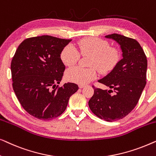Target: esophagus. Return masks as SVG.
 <instances>
[{"mask_svg": "<svg viewBox=\"0 0 156 156\" xmlns=\"http://www.w3.org/2000/svg\"><path fill=\"white\" fill-rule=\"evenodd\" d=\"M84 87H85V85H84V84H80V85H79V87H80V89H82V88H84Z\"/></svg>", "mask_w": 156, "mask_h": 156, "instance_id": "obj_1", "label": "esophagus"}]
</instances>
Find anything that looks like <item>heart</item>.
Masks as SVG:
<instances>
[{"label": "heart", "instance_id": "b5f03b06", "mask_svg": "<svg viewBox=\"0 0 156 156\" xmlns=\"http://www.w3.org/2000/svg\"><path fill=\"white\" fill-rule=\"evenodd\" d=\"M77 46L81 55L90 57L89 66L91 67L84 69L75 67L66 72V79L76 84H86L94 80L97 76L96 68L101 73L110 71L118 62L120 57L118 49L110 47L107 41L100 38H84L78 42ZM80 57V52L72 44L66 46L60 55L61 60L67 67L75 65Z\"/></svg>", "mask_w": 156, "mask_h": 156}]
</instances>
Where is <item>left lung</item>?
Masks as SVG:
<instances>
[{
	"label": "left lung",
	"mask_w": 156,
	"mask_h": 156,
	"mask_svg": "<svg viewBox=\"0 0 156 156\" xmlns=\"http://www.w3.org/2000/svg\"><path fill=\"white\" fill-rule=\"evenodd\" d=\"M105 37L120 45L122 59L110 73L98 81L109 87V90L93 87L94 94L89 101V106L99 118L114 121L124 118L138 104L146 84L147 58L136 40L116 33Z\"/></svg>",
	"instance_id": "1"
}]
</instances>
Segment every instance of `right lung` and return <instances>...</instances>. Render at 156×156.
Wrapping results in <instances>:
<instances>
[{"label":"right lung","mask_w":156,"mask_h":156,"mask_svg":"<svg viewBox=\"0 0 156 156\" xmlns=\"http://www.w3.org/2000/svg\"><path fill=\"white\" fill-rule=\"evenodd\" d=\"M72 40L50 35L27 38L12 57V88L21 106L35 118L50 120L65 112L77 84L59 87L65 69L60 55Z\"/></svg>","instance_id":"1"}]
</instances>
